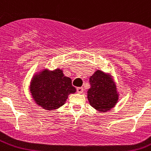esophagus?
I'll use <instances>...</instances> for the list:
<instances>
[{
	"label": "esophagus",
	"instance_id": "34e87169",
	"mask_svg": "<svg viewBox=\"0 0 151 151\" xmlns=\"http://www.w3.org/2000/svg\"><path fill=\"white\" fill-rule=\"evenodd\" d=\"M77 92H78V93H83V92H84V88H83L82 87L77 88Z\"/></svg>",
	"mask_w": 151,
	"mask_h": 151
}]
</instances>
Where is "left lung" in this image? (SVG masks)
<instances>
[{
    "label": "left lung",
    "mask_w": 151,
    "mask_h": 151,
    "mask_svg": "<svg viewBox=\"0 0 151 151\" xmlns=\"http://www.w3.org/2000/svg\"><path fill=\"white\" fill-rule=\"evenodd\" d=\"M91 87L88 91V100L99 112L112 109L118 101L117 87L111 76L96 70L89 78Z\"/></svg>",
    "instance_id": "obj_1"
}]
</instances>
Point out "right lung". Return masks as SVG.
<instances>
[{
	"label": "right lung",
	"mask_w": 151,
	"mask_h": 151,
	"mask_svg": "<svg viewBox=\"0 0 151 151\" xmlns=\"http://www.w3.org/2000/svg\"><path fill=\"white\" fill-rule=\"evenodd\" d=\"M30 93L35 103L47 110H54L66 103L70 94L75 93L70 78L64 76L63 70L51 71L44 69L33 77Z\"/></svg>",
	"instance_id": "add662e5"
}]
</instances>
